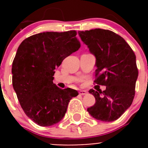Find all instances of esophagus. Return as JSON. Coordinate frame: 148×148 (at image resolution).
Instances as JSON below:
<instances>
[{"mask_svg":"<svg viewBox=\"0 0 148 148\" xmlns=\"http://www.w3.org/2000/svg\"><path fill=\"white\" fill-rule=\"evenodd\" d=\"M79 94L80 95H84L87 94V92H86V90H80L79 92Z\"/></svg>","mask_w":148,"mask_h":148,"instance_id":"esophagus-1","label":"esophagus"}]
</instances>
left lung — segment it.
Returning <instances> with one entry per match:
<instances>
[{"label":"left lung","mask_w":148,"mask_h":148,"mask_svg":"<svg viewBox=\"0 0 148 148\" xmlns=\"http://www.w3.org/2000/svg\"><path fill=\"white\" fill-rule=\"evenodd\" d=\"M79 35L96 57L94 82L106 86L103 92L89 91L95 96V103L87 111L98 120H117L135 97L138 77L135 53L122 37L110 30L95 28L79 31Z\"/></svg>","instance_id":"left-lung-1"}]
</instances>
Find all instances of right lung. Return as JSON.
<instances>
[{"instance_id": "1", "label": "right lung", "mask_w": 148, "mask_h": 148, "mask_svg": "<svg viewBox=\"0 0 148 148\" xmlns=\"http://www.w3.org/2000/svg\"><path fill=\"white\" fill-rule=\"evenodd\" d=\"M77 31L43 32L28 37L18 49L12 65V83L25 114L36 124L57 123L77 90L53 83L55 69L81 46Z\"/></svg>"}]
</instances>
